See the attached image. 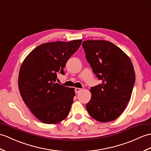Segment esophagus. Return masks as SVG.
<instances>
[{
	"instance_id": "34e87169",
	"label": "esophagus",
	"mask_w": 151,
	"mask_h": 151,
	"mask_svg": "<svg viewBox=\"0 0 151 151\" xmlns=\"http://www.w3.org/2000/svg\"><path fill=\"white\" fill-rule=\"evenodd\" d=\"M82 89L80 88H78V87H76V88L75 89V93L77 94V93H79L80 91H81Z\"/></svg>"
}]
</instances>
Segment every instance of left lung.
I'll list each match as a JSON object with an SVG mask.
<instances>
[{
  "label": "left lung",
  "instance_id": "left-lung-1",
  "mask_svg": "<svg viewBox=\"0 0 151 151\" xmlns=\"http://www.w3.org/2000/svg\"><path fill=\"white\" fill-rule=\"evenodd\" d=\"M87 62L102 83L91 88V99L86 104L93 118L100 122L116 120L131 99L135 72L130 58L121 49L106 40H85Z\"/></svg>",
  "mask_w": 151,
  "mask_h": 151
}]
</instances>
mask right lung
<instances>
[{
    "label": "right lung",
    "mask_w": 151,
    "mask_h": 151,
    "mask_svg": "<svg viewBox=\"0 0 151 151\" xmlns=\"http://www.w3.org/2000/svg\"><path fill=\"white\" fill-rule=\"evenodd\" d=\"M82 42L42 44L34 49L21 65L18 80L20 95L31 113L44 124H57L69 114L75 89L56 80L58 73L64 74L66 63Z\"/></svg>",
    "instance_id": "add662e5"
}]
</instances>
